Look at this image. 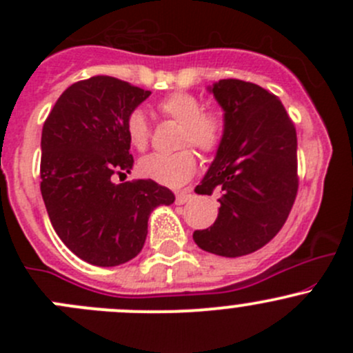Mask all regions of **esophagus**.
I'll use <instances>...</instances> for the list:
<instances>
[{"mask_svg":"<svg viewBox=\"0 0 353 353\" xmlns=\"http://www.w3.org/2000/svg\"><path fill=\"white\" fill-rule=\"evenodd\" d=\"M191 198H193V194H191L190 190H184V191H179V193H176V203H177V205L188 203Z\"/></svg>","mask_w":353,"mask_h":353,"instance_id":"esophagus-1","label":"esophagus"}]
</instances>
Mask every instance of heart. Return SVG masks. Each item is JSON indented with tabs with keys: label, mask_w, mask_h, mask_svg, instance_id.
Here are the masks:
<instances>
[{
	"label": "heart",
	"mask_w": 353,
	"mask_h": 353,
	"mask_svg": "<svg viewBox=\"0 0 353 353\" xmlns=\"http://www.w3.org/2000/svg\"><path fill=\"white\" fill-rule=\"evenodd\" d=\"M157 109L165 119L181 124L177 134L176 154H154L140 160L138 170L141 176L177 188L186 184L194 176L198 157L191 148H196L201 155H215L222 148L227 134V117L220 109H205L196 95L188 92H172L157 102ZM126 134L130 143L137 150H147L152 137V126L141 109H134L126 117Z\"/></svg>",
	"instance_id": "heart-1"
}]
</instances>
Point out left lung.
<instances>
[{
    "instance_id": "1",
    "label": "left lung",
    "mask_w": 353,
    "mask_h": 353,
    "mask_svg": "<svg viewBox=\"0 0 353 353\" xmlns=\"http://www.w3.org/2000/svg\"><path fill=\"white\" fill-rule=\"evenodd\" d=\"M212 92L225 110L227 134L194 193H219L220 208L193 239L237 258L268 244L287 222L299 190L297 133L282 102L259 85L229 78Z\"/></svg>"
}]
</instances>
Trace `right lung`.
I'll return each mask as SVG.
<instances>
[{"mask_svg": "<svg viewBox=\"0 0 353 353\" xmlns=\"http://www.w3.org/2000/svg\"><path fill=\"white\" fill-rule=\"evenodd\" d=\"M150 95L114 77L68 87L49 112L41 138V193L59 239L95 266H117L143 248L148 216L174 203L152 179L114 184L133 167L126 117Z\"/></svg>", "mask_w": 353, "mask_h": 353, "instance_id": "obj_1", "label": "right lung"}]
</instances>
